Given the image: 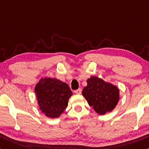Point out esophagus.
<instances>
[{"label": "esophagus", "instance_id": "obj_1", "mask_svg": "<svg viewBox=\"0 0 149 149\" xmlns=\"http://www.w3.org/2000/svg\"><path fill=\"white\" fill-rule=\"evenodd\" d=\"M74 92L76 94H78V95H80V94L81 93V89H77V90H75Z\"/></svg>", "mask_w": 149, "mask_h": 149}]
</instances>
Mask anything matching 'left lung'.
Listing matches in <instances>:
<instances>
[{
    "label": "left lung",
    "instance_id": "left-lung-1",
    "mask_svg": "<svg viewBox=\"0 0 149 149\" xmlns=\"http://www.w3.org/2000/svg\"><path fill=\"white\" fill-rule=\"evenodd\" d=\"M87 83L82 95L97 113L103 115L114 109L119 100L117 86L95 76L87 79Z\"/></svg>",
    "mask_w": 149,
    "mask_h": 149
}]
</instances>
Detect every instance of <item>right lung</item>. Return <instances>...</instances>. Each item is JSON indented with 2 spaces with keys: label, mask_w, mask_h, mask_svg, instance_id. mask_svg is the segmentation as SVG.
Returning a JSON list of instances; mask_svg holds the SVG:
<instances>
[{
  "label": "right lung",
  "mask_w": 149,
  "mask_h": 149,
  "mask_svg": "<svg viewBox=\"0 0 149 149\" xmlns=\"http://www.w3.org/2000/svg\"><path fill=\"white\" fill-rule=\"evenodd\" d=\"M38 103L41 111L49 118H57L68 107L72 91L60 80L44 77L35 86Z\"/></svg>",
  "instance_id": "obj_1"
}]
</instances>
